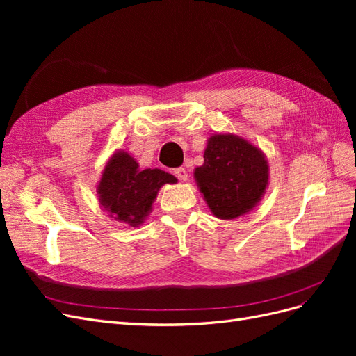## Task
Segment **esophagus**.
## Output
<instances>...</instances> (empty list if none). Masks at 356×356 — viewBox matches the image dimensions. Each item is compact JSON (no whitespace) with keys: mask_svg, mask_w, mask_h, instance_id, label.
Wrapping results in <instances>:
<instances>
[{"mask_svg":"<svg viewBox=\"0 0 356 356\" xmlns=\"http://www.w3.org/2000/svg\"><path fill=\"white\" fill-rule=\"evenodd\" d=\"M174 174H175V177H177L178 179H181V181H187V179H188V174H187V170H186L184 168H177V169H174Z\"/></svg>","mask_w":356,"mask_h":356,"instance_id":"34e87169","label":"esophagus"}]
</instances>
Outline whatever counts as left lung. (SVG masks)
Returning <instances> with one entry per match:
<instances>
[{"mask_svg": "<svg viewBox=\"0 0 356 356\" xmlns=\"http://www.w3.org/2000/svg\"><path fill=\"white\" fill-rule=\"evenodd\" d=\"M203 159L195 177L215 217L233 220L250 212L268 181V166L260 149L239 136L213 135Z\"/></svg>", "mask_w": 356, "mask_h": 356, "instance_id": "obj_1", "label": "left lung"}]
</instances>
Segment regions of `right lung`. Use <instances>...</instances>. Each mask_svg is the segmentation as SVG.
<instances>
[{
    "mask_svg": "<svg viewBox=\"0 0 356 356\" xmlns=\"http://www.w3.org/2000/svg\"><path fill=\"white\" fill-rule=\"evenodd\" d=\"M177 178L160 169L139 170L134 157L115 153L105 166L98 186L99 202L114 220L139 225L152 208L159 188Z\"/></svg>",
    "mask_w": 356,
    "mask_h": 356,
    "instance_id": "1",
    "label": "right lung"
}]
</instances>
